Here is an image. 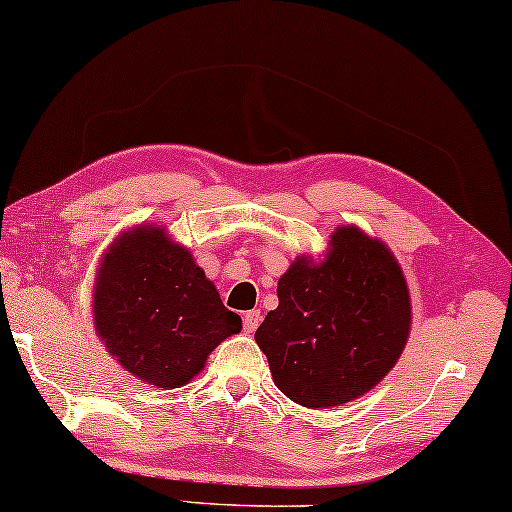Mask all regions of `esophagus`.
Returning <instances> with one entry per match:
<instances>
[{"mask_svg":"<svg viewBox=\"0 0 512 512\" xmlns=\"http://www.w3.org/2000/svg\"><path fill=\"white\" fill-rule=\"evenodd\" d=\"M261 311H247L245 316H242V327H245V332L247 334H254L256 332V327L261 325Z\"/></svg>","mask_w":512,"mask_h":512,"instance_id":"34e87169","label":"esophagus"}]
</instances>
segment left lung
Here are the masks:
<instances>
[{
	"mask_svg": "<svg viewBox=\"0 0 512 512\" xmlns=\"http://www.w3.org/2000/svg\"><path fill=\"white\" fill-rule=\"evenodd\" d=\"M320 263L300 256L279 279V306L256 329L272 380L297 405L336 407L387 375L410 336L412 304L387 245L338 226Z\"/></svg>",
	"mask_w": 512,
	"mask_h": 512,
	"instance_id": "1",
	"label": "left lung"
}]
</instances>
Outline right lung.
<instances>
[{
	"mask_svg": "<svg viewBox=\"0 0 512 512\" xmlns=\"http://www.w3.org/2000/svg\"><path fill=\"white\" fill-rule=\"evenodd\" d=\"M93 320L116 361L155 384L178 389L199 375L242 320L206 272L160 226H137L107 249L93 288Z\"/></svg>",
	"mask_w": 512,
	"mask_h": 512,
	"instance_id": "right-lung-1",
	"label": "right lung"
}]
</instances>
